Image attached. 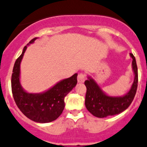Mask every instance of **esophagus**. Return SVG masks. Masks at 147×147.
I'll return each mask as SVG.
<instances>
[{
	"label": "esophagus",
	"mask_w": 147,
	"mask_h": 147,
	"mask_svg": "<svg viewBox=\"0 0 147 147\" xmlns=\"http://www.w3.org/2000/svg\"><path fill=\"white\" fill-rule=\"evenodd\" d=\"M85 75L83 73H80L79 74L78 76V83H83V82L85 81Z\"/></svg>",
	"instance_id": "1"
}]
</instances>
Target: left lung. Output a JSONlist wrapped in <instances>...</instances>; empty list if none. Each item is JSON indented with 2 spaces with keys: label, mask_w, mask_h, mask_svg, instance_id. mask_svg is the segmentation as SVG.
I'll use <instances>...</instances> for the list:
<instances>
[{
  "label": "left lung",
  "mask_w": 147,
  "mask_h": 147,
  "mask_svg": "<svg viewBox=\"0 0 147 147\" xmlns=\"http://www.w3.org/2000/svg\"><path fill=\"white\" fill-rule=\"evenodd\" d=\"M132 69L134 74V80L129 90L121 96H111L105 93L92 76L87 75L85 81L86 86L85 105L90 113L98 118L119 114L127 109L133 102L138 87V68L133 53Z\"/></svg>",
  "instance_id": "obj_1"
}]
</instances>
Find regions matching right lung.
Segmentation results:
<instances>
[{"instance_id":"obj_1","label":"right lung","mask_w":147,"mask_h":147,"mask_svg":"<svg viewBox=\"0 0 147 147\" xmlns=\"http://www.w3.org/2000/svg\"><path fill=\"white\" fill-rule=\"evenodd\" d=\"M34 38L25 46L22 54L16 60L11 75V90L16 105L22 113L32 121L38 123L51 122L64 111V97L77 84L78 74L63 79L41 93H30L22 88L20 83V64L27 46L33 44Z\"/></svg>"}]
</instances>
